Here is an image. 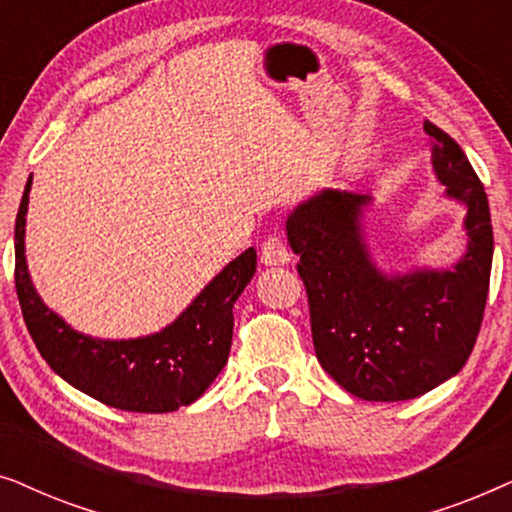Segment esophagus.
I'll return each instance as SVG.
<instances>
[{
  "label": "esophagus",
  "mask_w": 512,
  "mask_h": 512,
  "mask_svg": "<svg viewBox=\"0 0 512 512\" xmlns=\"http://www.w3.org/2000/svg\"><path fill=\"white\" fill-rule=\"evenodd\" d=\"M261 261H263L265 265H284V263L291 261L289 249H286L282 235H279L277 230H275V233H270V235L263 240Z\"/></svg>",
  "instance_id": "1"
}]
</instances>
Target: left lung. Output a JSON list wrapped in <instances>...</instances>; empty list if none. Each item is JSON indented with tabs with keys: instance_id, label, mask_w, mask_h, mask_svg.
Returning a JSON list of instances; mask_svg holds the SVG:
<instances>
[{
	"instance_id": "obj_1",
	"label": "left lung",
	"mask_w": 512,
	"mask_h": 512,
	"mask_svg": "<svg viewBox=\"0 0 512 512\" xmlns=\"http://www.w3.org/2000/svg\"><path fill=\"white\" fill-rule=\"evenodd\" d=\"M424 130L447 195L468 207V251L452 270H377L361 230L370 195L324 191L286 221L300 256L314 352L363 401H408L450 380L471 356L485 314L494 254L485 186L445 130L431 121Z\"/></svg>"
}]
</instances>
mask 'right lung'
<instances>
[{
  "label": "right lung",
  "instance_id": "add662e5",
  "mask_svg": "<svg viewBox=\"0 0 512 512\" xmlns=\"http://www.w3.org/2000/svg\"><path fill=\"white\" fill-rule=\"evenodd\" d=\"M32 177L16 216V293L27 331L48 366L83 394L125 412H174L205 394L226 366L233 305L256 272V249L228 263L181 317L137 340L76 333L41 303L25 263V214Z\"/></svg>",
  "mask_w": 512,
  "mask_h": 512
}]
</instances>
